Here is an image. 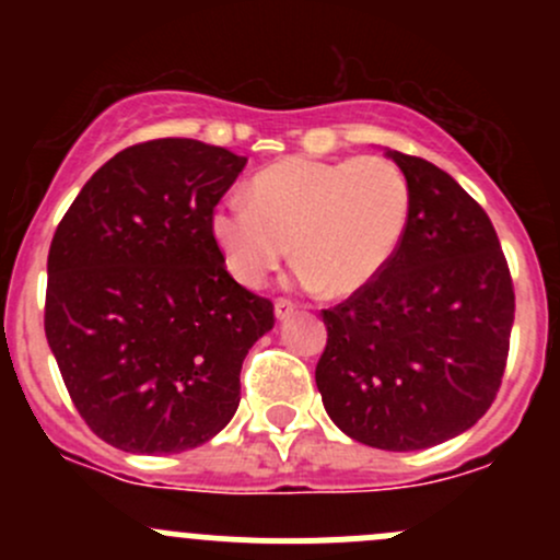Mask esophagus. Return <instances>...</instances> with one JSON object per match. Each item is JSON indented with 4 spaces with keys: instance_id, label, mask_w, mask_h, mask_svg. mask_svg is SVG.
Wrapping results in <instances>:
<instances>
[{
    "instance_id": "34e87169",
    "label": "esophagus",
    "mask_w": 560,
    "mask_h": 560,
    "mask_svg": "<svg viewBox=\"0 0 560 560\" xmlns=\"http://www.w3.org/2000/svg\"><path fill=\"white\" fill-rule=\"evenodd\" d=\"M273 312H276V319H290V316L298 312V306L292 301H287V298H279L273 306Z\"/></svg>"
}]
</instances>
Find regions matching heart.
<instances>
[{"label":"heart","instance_id":"heart-1","mask_svg":"<svg viewBox=\"0 0 560 560\" xmlns=\"http://www.w3.org/2000/svg\"><path fill=\"white\" fill-rule=\"evenodd\" d=\"M409 213V178L387 156H290L254 175L248 200L235 195L219 202L211 235L241 284H262L292 244L298 279L341 298L387 268Z\"/></svg>","mask_w":560,"mask_h":560}]
</instances>
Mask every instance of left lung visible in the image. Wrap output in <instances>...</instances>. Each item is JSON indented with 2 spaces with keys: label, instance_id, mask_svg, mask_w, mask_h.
<instances>
[{
  "label": "left lung",
  "instance_id": "left-lung-1",
  "mask_svg": "<svg viewBox=\"0 0 560 560\" xmlns=\"http://www.w3.org/2000/svg\"><path fill=\"white\" fill-rule=\"evenodd\" d=\"M411 186L389 265L325 308L316 387L354 442L389 453L442 444L493 404L510 354L515 287L488 213L420 156L387 151Z\"/></svg>",
  "mask_w": 560,
  "mask_h": 560
}]
</instances>
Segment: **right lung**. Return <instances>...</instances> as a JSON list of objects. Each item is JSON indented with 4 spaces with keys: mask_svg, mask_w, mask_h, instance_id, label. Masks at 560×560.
Returning <instances> with one entry per match:
<instances>
[{
    "mask_svg": "<svg viewBox=\"0 0 560 560\" xmlns=\"http://www.w3.org/2000/svg\"><path fill=\"white\" fill-rule=\"evenodd\" d=\"M246 156L189 138L107 160L56 228L45 338L78 415L110 447L173 455L217 436L273 303L228 273L211 213Z\"/></svg>",
    "mask_w": 560,
    "mask_h": 560,
    "instance_id": "add662e5",
    "label": "right lung"
}]
</instances>
